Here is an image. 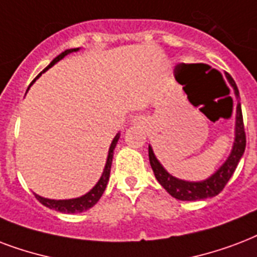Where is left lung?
<instances>
[{
    "label": "left lung",
    "mask_w": 257,
    "mask_h": 257,
    "mask_svg": "<svg viewBox=\"0 0 257 257\" xmlns=\"http://www.w3.org/2000/svg\"><path fill=\"white\" fill-rule=\"evenodd\" d=\"M228 79L230 85L234 89V94L238 98V89L234 81L228 75ZM234 143H233L232 152L229 155L222 166H221L217 171L207 178L205 181L201 182H187L178 179L175 176L170 175L159 160L156 159L154 151L148 147V156H150L151 167L154 170V174L156 179L160 185L163 186L164 189L167 190V193L172 195L174 198L179 199V201H197V199H205L214 197L217 194H220L226 183L233 175V172L237 167L238 162L241 159L242 154L245 151V131H244V121H242V113H241V103L240 101L237 102V109H236V132H234Z\"/></svg>",
    "instance_id": "left-lung-1"
}]
</instances>
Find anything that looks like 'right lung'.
I'll use <instances>...</instances> for the list:
<instances>
[{
    "label": "right lung",
    "mask_w": 257,
    "mask_h": 257,
    "mask_svg": "<svg viewBox=\"0 0 257 257\" xmlns=\"http://www.w3.org/2000/svg\"><path fill=\"white\" fill-rule=\"evenodd\" d=\"M79 48H72V50H66L64 52H62L60 55H58L56 58L51 62L48 66H47L44 70H43L39 75L35 78L32 81V83L36 81L39 76L42 75L43 72H46L48 68H51L54 66L55 63H58L60 59H63L66 55L71 54V52H75L78 51ZM118 139H120V133H117L115 137L113 139V142L110 144V148H109V154H107V159H106V164H105V168H103V172H102V176L99 178V181L95 186H94L93 189L90 190L89 193L85 194V195H82L79 198H74V199H48V198H43L40 195H37L35 194V197L39 202L44 205V206L50 207V209H54L56 211H60V213H81V211H85V210H89L90 207H93L95 203L99 201V198L102 197L103 191L106 189V185L107 182H109V176H110V167H111V160H113V151L115 148V144L118 142Z\"/></svg>",
    "instance_id": "obj_1"
}]
</instances>
